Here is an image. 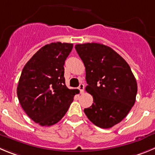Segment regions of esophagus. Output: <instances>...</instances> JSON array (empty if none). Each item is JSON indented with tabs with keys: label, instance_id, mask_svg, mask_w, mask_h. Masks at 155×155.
Wrapping results in <instances>:
<instances>
[{
	"label": "esophagus",
	"instance_id": "esophagus-1",
	"mask_svg": "<svg viewBox=\"0 0 155 155\" xmlns=\"http://www.w3.org/2000/svg\"><path fill=\"white\" fill-rule=\"evenodd\" d=\"M84 88H85V86H84V85L82 84V83L79 84V91H80V93H83V92H84Z\"/></svg>",
	"mask_w": 155,
	"mask_h": 155
}]
</instances>
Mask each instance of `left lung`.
Returning a JSON list of instances; mask_svg holds the SVG:
<instances>
[{"label": "left lung", "instance_id": "1", "mask_svg": "<svg viewBox=\"0 0 155 155\" xmlns=\"http://www.w3.org/2000/svg\"><path fill=\"white\" fill-rule=\"evenodd\" d=\"M75 48L86 67V90L93 97V103L85 108V114L96 126L112 128L134 105L136 79L129 65L111 47L87 43Z\"/></svg>", "mask_w": 155, "mask_h": 155}]
</instances>
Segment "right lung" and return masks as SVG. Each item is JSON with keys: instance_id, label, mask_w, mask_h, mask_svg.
<instances>
[{"instance_id": "add662e5", "label": "right lung", "mask_w": 155, "mask_h": 155, "mask_svg": "<svg viewBox=\"0 0 155 155\" xmlns=\"http://www.w3.org/2000/svg\"><path fill=\"white\" fill-rule=\"evenodd\" d=\"M73 43H51L40 48L26 63L19 79L17 97L27 115L41 126L60 121L76 89L65 84L64 63Z\"/></svg>"}]
</instances>
